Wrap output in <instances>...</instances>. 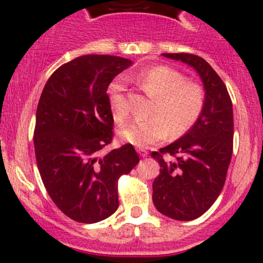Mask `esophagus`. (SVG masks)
<instances>
[{
  "label": "esophagus",
  "instance_id": "obj_1",
  "mask_svg": "<svg viewBox=\"0 0 263 263\" xmlns=\"http://www.w3.org/2000/svg\"><path fill=\"white\" fill-rule=\"evenodd\" d=\"M137 153H139L140 156H142V158H146L148 151L145 150V148H137Z\"/></svg>",
  "mask_w": 263,
  "mask_h": 263
}]
</instances>
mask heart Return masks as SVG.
<instances>
[{
    "instance_id": "1",
    "label": "heart",
    "mask_w": 263,
    "mask_h": 263,
    "mask_svg": "<svg viewBox=\"0 0 263 263\" xmlns=\"http://www.w3.org/2000/svg\"><path fill=\"white\" fill-rule=\"evenodd\" d=\"M142 91L153 99L147 115L150 118L122 127L124 141L144 148L166 139L168 134L178 139L195 127L205 109L206 94L202 85L188 81L182 72L169 66H154L137 76ZM108 102L116 122L128 117L124 89L119 81L109 85Z\"/></svg>"
}]
</instances>
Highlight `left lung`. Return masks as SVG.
<instances>
[{
	"instance_id": "left-lung-1",
	"label": "left lung",
	"mask_w": 263,
	"mask_h": 263,
	"mask_svg": "<svg viewBox=\"0 0 263 263\" xmlns=\"http://www.w3.org/2000/svg\"><path fill=\"white\" fill-rule=\"evenodd\" d=\"M192 66L206 91L202 116L192 129L173 144L153 151L160 174L153 183L159 213L190 221L203 215L219 197L233 154V104L227 86L203 58L191 53H163ZM168 153L173 159H165Z\"/></svg>"
}]
</instances>
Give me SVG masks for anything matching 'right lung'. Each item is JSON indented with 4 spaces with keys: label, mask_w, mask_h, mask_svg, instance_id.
I'll use <instances>...</instances> for the list:
<instances>
[{
    "label": "right lung",
    "mask_w": 263,
    "mask_h": 263,
    "mask_svg": "<svg viewBox=\"0 0 263 263\" xmlns=\"http://www.w3.org/2000/svg\"><path fill=\"white\" fill-rule=\"evenodd\" d=\"M131 65L127 58L87 54L58 67L47 81L34 128L36 165L47 192L66 216L102 221L118 209V179L140 161L131 144H112L107 90Z\"/></svg>",
    "instance_id": "1"
}]
</instances>
